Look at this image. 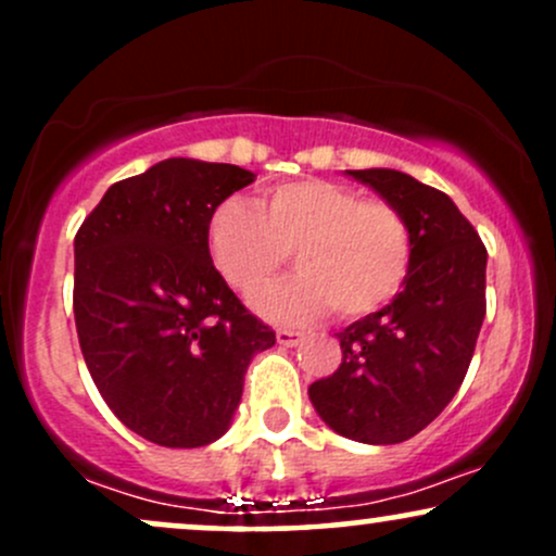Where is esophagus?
Listing matches in <instances>:
<instances>
[{"label": "esophagus", "instance_id": "obj_1", "mask_svg": "<svg viewBox=\"0 0 556 556\" xmlns=\"http://www.w3.org/2000/svg\"><path fill=\"white\" fill-rule=\"evenodd\" d=\"M300 340H303V331H298V329H277V342L282 344V348H295Z\"/></svg>", "mask_w": 556, "mask_h": 556}]
</instances>
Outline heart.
Returning a JSON list of instances; mask_svg holds the SVG:
<instances>
[{"label": "heart", "mask_w": 556, "mask_h": 556, "mask_svg": "<svg viewBox=\"0 0 556 556\" xmlns=\"http://www.w3.org/2000/svg\"><path fill=\"white\" fill-rule=\"evenodd\" d=\"M295 256L298 274L256 300L277 321L327 314L358 318L397 298L413 264L407 219L384 198L331 180H295L261 201L229 198L208 219V253L222 279L251 298Z\"/></svg>", "instance_id": "obj_1"}]
</instances>
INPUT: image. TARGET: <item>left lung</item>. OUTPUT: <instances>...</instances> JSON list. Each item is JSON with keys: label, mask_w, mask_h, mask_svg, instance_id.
<instances>
[{"label": "left lung", "mask_w": 556, "mask_h": 556, "mask_svg": "<svg viewBox=\"0 0 556 556\" xmlns=\"http://www.w3.org/2000/svg\"><path fill=\"white\" fill-rule=\"evenodd\" d=\"M407 219L413 264L397 298L337 334L342 363L308 387L329 429L397 444L450 405L486 316V245L452 198L397 169H348Z\"/></svg>", "instance_id": "obj_1"}]
</instances>
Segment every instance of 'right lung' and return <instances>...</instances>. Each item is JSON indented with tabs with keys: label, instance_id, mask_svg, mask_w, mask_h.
Wrapping results in <instances>:
<instances>
[{
	"label": "right lung",
	"instance_id": "add662e5",
	"mask_svg": "<svg viewBox=\"0 0 556 556\" xmlns=\"http://www.w3.org/2000/svg\"><path fill=\"white\" fill-rule=\"evenodd\" d=\"M253 177L235 164L167 159L114 182L75 235L83 358L114 416L159 446L219 439L253 355L277 340L208 253V219Z\"/></svg>",
	"mask_w": 556,
	"mask_h": 556
}]
</instances>
